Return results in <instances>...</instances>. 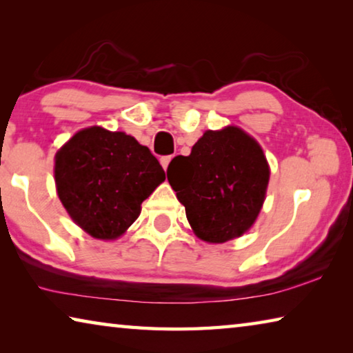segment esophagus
<instances>
[{"mask_svg": "<svg viewBox=\"0 0 353 353\" xmlns=\"http://www.w3.org/2000/svg\"><path fill=\"white\" fill-rule=\"evenodd\" d=\"M171 160H172L171 155H165V157L160 159V163H162V166H163V170H165V171H166V168H168V165H170Z\"/></svg>", "mask_w": 353, "mask_h": 353, "instance_id": "esophagus-1", "label": "esophagus"}]
</instances>
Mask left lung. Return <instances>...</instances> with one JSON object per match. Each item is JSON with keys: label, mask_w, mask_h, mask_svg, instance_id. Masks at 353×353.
I'll use <instances>...</instances> for the list:
<instances>
[{"label": "left lung", "mask_w": 353, "mask_h": 353, "mask_svg": "<svg viewBox=\"0 0 353 353\" xmlns=\"http://www.w3.org/2000/svg\"><path fill=\"white\" fill-rule=\"evenodd\" d=\"M166 174L196 236L225 243L255 223L265 202L270 165L255 139L227 126L205 130L188 157L171 160Z\"/></svg>", "instance_id": "8db88e82"}]
</instances>
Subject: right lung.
Segmentation results:
<instances>
[{
  "label": "right lung",
  "instance_id": "add662e5",
  "mask_svg": "<svg viewBox=\"0 0 353 353\" xmlns=\"http://www.w3.org/2000/svg\"><path fill=\"white\" fill-rule=\"evenodd\" d=\"M54 179L59 199L82 230L98 240H117L165 181V171L134 137L92 126L59 149Z\"/></svg>",
  "mask_w": 353,
  "mask_h": 353
}]
</instances>
